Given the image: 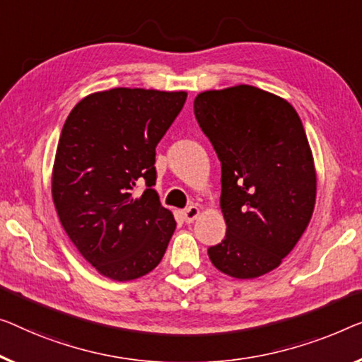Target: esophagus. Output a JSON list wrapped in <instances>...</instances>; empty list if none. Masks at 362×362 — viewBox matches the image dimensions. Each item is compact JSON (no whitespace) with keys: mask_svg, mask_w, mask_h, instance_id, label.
<instances>
[{"mask_svg":"<svg viewBox=\"0 0 362 362\" xmlns=\"http://www.w3.org/2000/svg\"><path fill=\"white\" fill-rule=\"evenodd\" d=\"M199 214V208L198 206H188L187 209H183L182 216L185 223H193L197 219V216Z\"/></svg>","mask_w":362,"mask_h":362,"instance_id":"obj_1","label":"esophagus"}]
</instances>
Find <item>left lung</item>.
I'll return each mask as SVG.
<instances>
[{"mask_svg":"<svg viewBox=\"0 0 362 362\" xmlns=\"http://www.w3.org/2000/svg\"><path fill=\"white\" fill-rule=\"evenodd\" d=\"M195 117L221 160L224 239L209 260L239 279L279 267L312 218L315 169L289 102L253 86L197 95Z\"/></svg>","mask_w":362,"mask_h":362,"instance_id":"left-lung-1","label":"left lung"}]
</instances>
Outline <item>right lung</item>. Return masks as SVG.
I'll return each mask as SVG.
<instances>
[{"label": "right lung", "mask_w": 362, "mask_h": 362, "mask_svg": "<svg viewBox=\"0 0 362 362\" xmlns=\"http://www.w3.org/2000/svg\"><path fill=\"white\" fill-rule=\"evenodd\" d=\"M185 100L183 90L115 88L84 97L64 122L53 203L81 255L107 278L136 279L163 260L175 219L153 188L156 146Z\"/></svg>", "instance_id": "obj_1"}]
</instances>
